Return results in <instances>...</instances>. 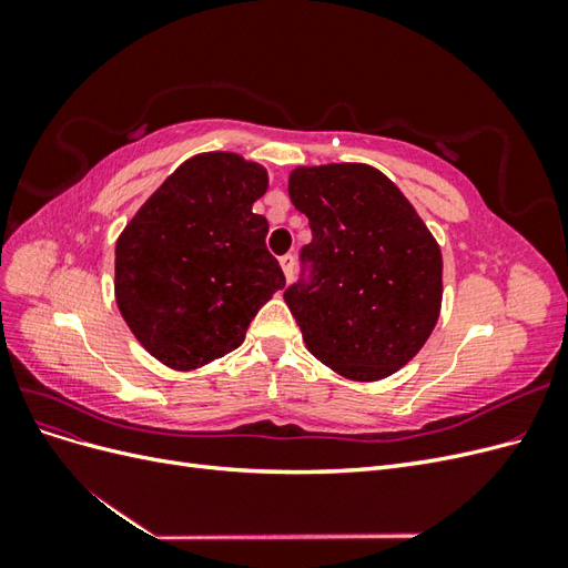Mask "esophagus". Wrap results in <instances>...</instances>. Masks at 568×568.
I'll return each instance as SVG.
<instances>
[{
  "label": "esophagus",
  "instance_id": "obj_1",
  "mask_svg": "<svg viewBox=\"0 0 568 568\" xmlns=\"http://www.w3.org/2000/svg\"><path fill=\"white\" fill-rule=\"evenodd\" d=\"M280 265H282V272L286 282H291V277H294V255H282L280 257Z\"/></svg>",
  "mask_w": 568,
  "mask_h": 568
}]
</instances>
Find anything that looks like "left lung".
Returning a JSON list of instances; mask_svg holds the SVG:
<instances>
[{
    "mask_svg": "<svg viewBox=\"0 0 568 568\" xmlns=\"http://www.w3.org/2000/svg\"><path fill=\"white\" fill-rule=\"evenodd\" d=\"M288 196L313 230L303 248L311 284L284 291L305 348L343 379H386L422 351L440 317L436 236L367 163L298 165Z\"/></svg>",
    "mask_w": 568,
    "mask_h": 568,
    "instance_id": "1",
    "label": "left lung"
}]
</instances>
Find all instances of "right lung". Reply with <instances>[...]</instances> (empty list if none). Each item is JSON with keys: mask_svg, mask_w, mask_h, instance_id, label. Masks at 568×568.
I'll return each instance as SVG.
<instances>
[{"mask_svg": "<svg viewBox=\"0 0 568 568\" xmlns=\"http://www.w3.org/2000/svg\"><path fill=\"white\" fill-rule=\"evenodd\" d=\"M267 170L232 151L184 161L115 242V303L149 355L194 372L232 353L284 274L253 203Z\"/></svg>", "mask_w": 568, "mask_h": 568, "instance_id": "1", "label": "right lung"}]
</instances>
